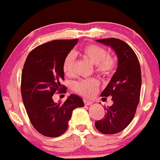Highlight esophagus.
Masks as SVG:
<instances>
[{"label":"esophagus","mask_w":160,"mask_h":160,"mask_svg":"<svg viewBox=\"0 0 160 160\" xmlns=\"http://www.w3.org/2000/svg\"><path fill=\"white\" fill-rule=\"evenodd\" d=\"M83 102H84V104H85V105H90L91 104H92V101H88V100L85 99V98H84Z\"/></svg>","instance_id":"1"}]
</instances>
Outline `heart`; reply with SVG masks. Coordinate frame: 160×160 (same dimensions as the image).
<instances>
[{
  "label": "heart",
  "instance_id": "heart-1",
  "mask_svg": "<svg viewBox=\"0 0 160 160\" xmlns=\"http://www.w3.org/2000/svg\"><path fill=\"white\" fill-rule=\"evenodd\" d=\"M81 54L95 65V71L103 77H110L116 71L117 61L116 58L108 55V52L99 45L95 44H88L84 46L81 51ZM75 55L72 52L65 56L63 62V72L67 76H72L74 74ZM98 80L95 78L82 79L72 84V89L79 95L86 98H90L96 93L98 88Z\"/></svg>",
  "mask_w": 160,
  "mask_h": 160
}]
</instances>
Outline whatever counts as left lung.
Here are the masks:
<instances>
[{
    "instance_id": "8db88e82",
    "label": "left lung",
    "mask_w": 160,
    "mask_h": 160,
    "mask_svg": "<svg viewBox=\"0 0 160 160\" xmlns=\"http://www.w3.org/2000/svg\"><path fill=\"white\" fill-rule=\"evenodd\" d=\"M97 42L109 46L118 57V67L104 91L102 98L111 96L113 104L105 108V116L95 122L104 134H116L126 129L132 121L139 102L142 85L141 68L134 51L118 38H105Z\"/></svg>"
}]
</instances>
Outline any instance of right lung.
Returning a JSON list of instances; mask_svg holds the SVG:
<instances>
[{
  "instance_id": "add662e5",
  "label": "right lung",
  "mask_w": 160,
  "mask_h": 160,
  "mask_svg": "<svg viewBox=\"0 0 160 160\" xmlns=\"http://www.w3.org/2000/svg\"><path fill=\"white\" fill-rule=\"evenodd\" d=\"M78 39L54 40L38 46L28 55L21 73V95L34 128L43 136L58 137L68 126L72 111L83 107L82 98L72 94L64 103L53 101L56 92L65 93L63 62Z\"/></svg>"
}]
</instances>
